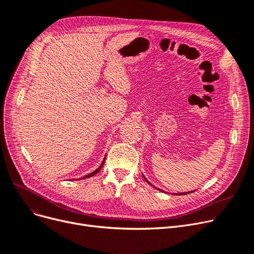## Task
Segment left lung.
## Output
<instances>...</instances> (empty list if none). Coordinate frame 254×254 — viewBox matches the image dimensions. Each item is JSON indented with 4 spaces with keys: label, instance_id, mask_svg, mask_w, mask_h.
I'll use <instances>...</instances> for the list:
<instances>
[{
    "label": "left lung",
    "instance_id": "1",
    "mask_svg": "<svg viewBox=\"0 0 254 254\" xmlns=\"http://www.w3.org/2000/svg\"><path fill=\"white\" fill-rule=\"evenodd\" d=\"M143 178H144V180H145V181H146V182H147L149 185H151V184H150V183H149V182H148V181L145 179V176H144V175H143ZM151 186H152V185H151ZM154 188H156V187H154ZM156 189H158V188H156ZM158 190H159V191H162V190H160V189H158ZM193 192H194V191H190V192H185V193H178V194H176V195H184V194H189V193H193ZM173 195H175V194H173Z\"/></svg>",
    "mask_w": 254,
    "mask_h": 254
}]
</instances>
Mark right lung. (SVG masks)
<instances>
[{"mask_svg": "<svg viewBox=\"0 0 254 254\" xmlns=\"http://www.w3.org/2000/svg\"><path fill=\"white\" fill-rule=\"evenodd\" d=\"M105 161H106V157L104 158V160H103V162H102V164H101V166L98 167L96 170H94L93 172H91V173H89V174H87V175H85L84 178H82L81 180H83V179H88V178H91V176H93V175H95L96 173H98V171H100L101 169H102V167H103V165H104V163H105Z\"/></svg>", "mask_w": 254, "mask_h": 254, "instance_id": "1", "label": "right lung"}]
</instances>
